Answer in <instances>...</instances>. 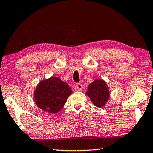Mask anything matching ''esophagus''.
Segmentation results:
<instances>
[{"mask_svg":"<svg viewBox=\"0 0 153 153\" xmlns=\"http://www.w3.org/2000/svg\"><path fill=\"white\" fill-rule=\"evenodd\" d=\"M76 88H77L78 90L80 91H81L82 90V88H83V86H82V85L81 84H80V83H77V84H76Z\"/></svg>","mask_w":153,"mask_h":153,"instance_id":"esophagus-1","label":"esophagus"}]
</instances>
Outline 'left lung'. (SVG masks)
<instances>
[{
	"mask_svg": "<svg viewBox=\"0 0 153 153\" xmlns=\"http://www.w3.org/2000/svg\"><path fill=\"white\" fill-rule=\"evenodd\" d=\"M86 94L95 106L102 108L109 99L108 86L102 80H95L88 85Z\"/></svg>",
	"mask_w": 153,
	"mask_h": 153,
	"instance_id": "obj_1",
	"label": "left lung"
}]
</instances>
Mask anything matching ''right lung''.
<instances>
[{
  "instance_id": "obj_1",
  "label": "right lung",
  "mask_w": 153,
  "mask_h": 153,
  "mask_svg": "<svg viewBox=\"0 0 153 153\" xmlns=\"http://www.w3.org/2000/svg\"><path fill=\"white\" fill-rule=\"evenodd\" d=\"M72 93L67 82L53 76L39 83L34 91V100L42 111L54 114L64 106Z\"/></svg>"
}]
</instances>
